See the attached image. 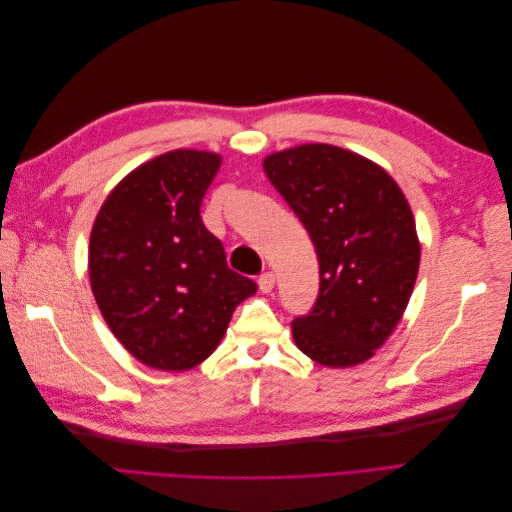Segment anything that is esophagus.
<instances>
[{"label": "esophagus", "mask_w": 512, "mask_h": 512, "mask_svg": "<svg viewBox=\"0 0 512 512\" xmlns=\"http://www.w3.org/2000/svg\"><path fill=\"white\" fill-rule=\"evenodd\" d=\"M273 286H275V275H273L271 271L262 273V275L258 277V288H260V292H271Z\"/></svg>", "instance_id": "1"}]
</instances>
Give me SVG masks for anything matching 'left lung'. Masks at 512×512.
<instances>
[{
	"instance_id": "obj_1",
	"label": "left lung",
	"mask_w": 512,
	"mask_h": 512,
	"mask_svg": "<svg viewBox=\"0 0 512 512\" xmlns=\"http://www.w3.org/2000/svg\"><path fill=\"white\" fill-rule=\"evenodd\" d=\"M262 168L320 262L318 299L294 318V344L327 367L365 363L404 316L421 262L404 192L376 162L324 143L271 153Z\"/></svg>"
}]
</instances>
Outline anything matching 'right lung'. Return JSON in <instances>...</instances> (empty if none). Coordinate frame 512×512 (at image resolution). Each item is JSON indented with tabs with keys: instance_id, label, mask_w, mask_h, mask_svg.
<instances>
[{
	"instance_id": "obj_1",
	"label": "right lung",
	"mask_w": 512,
	"mask_h": 512,
	"mask_svg": "<svg viewBox=\"0 0 512 512\" xmlns=\"http://www.w3.org/2000/svg\"><path fill=\"white\" fill-rule=\"evenodd\" d=\"M222 156L175 149L123 177L89 237L96 303L134 359L185 371L218 348L235 307L256 284L228 269L224 247L200 218Z\"/></svg>"
}]
</instances>
